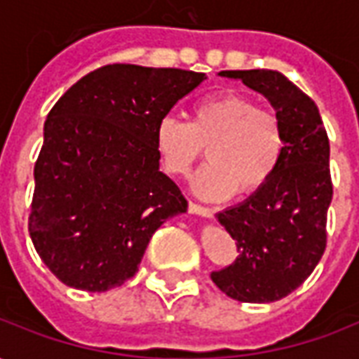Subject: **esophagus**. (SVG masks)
I'll list each match as a JSON object with an SVG mask.
<instances>
[{"mask_svg":"<svg viewBox=\"0 0 359 359\" xmlns=\"http://www.w3.org/2000/svg\"><path fill=\"white\" fill-rule=\"evenodd\" d=\"M188 211H190V213H194V215H200V217H205V219H211L213 217V213H215V211L211 210V208H203V205H200V203H194V202H190V205H188Z\"/></svg>","mask_w":359,"mask_h":359,"instance_id":"obj_1","label":"esophagus"}]
</instances>
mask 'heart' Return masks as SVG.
<instances>
[{"label": "heart", "instance_id": "1", "mask_svg": "<svg viewBox=\"0 0 359 359\" xmlns=\"http://www.w3.org/2000/svg\"><path fill=\"white\" fill-rule=\"evenodd\" d=\"M156 148L165 171L187 175L208 148L210 163L196 172L192 188L208 200L259 192L285 154V130L277 113L248 95L225 92L192 107L190 123L163 117L156 126Z\"/></svg>", "mask_w": 359, "mask_h": 359}]
</instances>
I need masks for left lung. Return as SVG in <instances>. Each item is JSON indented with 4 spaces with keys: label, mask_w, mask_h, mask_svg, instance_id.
<instances>
[{
    "label": "left lung",
    "mask_w": 359,
    "mask_h": 359,
    "mask_svg": "<svg viewBox=\"0 0 359 359\" xmlns=\"http://www.w3.org/2000/svg\"><path fill=\"white\" fill-rule=\"evenodd\" d=\"M267 97L285 130V154L259 192L219 211L236 241L233 264L211 280L233 300L267 304L285 298L311 275L327 244L332 200L329 138L313 100L278 71H221Z\"/></svg>",
    "instance_id": "obj_1"
}]
</instances>
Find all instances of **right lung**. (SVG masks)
<instances>
[{
	"label": "right lung",
	"instance_id": "obj_1",
	"mask_svg": "<svg viewBox=\"0 0 359 359\" xmlns=\"http://www.w3.org/2000/svg\"><path fill=\"white\" fill-rule=\"evenodd\" d=\"M208 76L105 65L73 84L43 125L30 238L55 277L105 292L136 275L151 234L188 210L159 171L156 126Z\"/></svg>",
	"mask_w": 359,
	"mask_h": 359
}]
</instances>
